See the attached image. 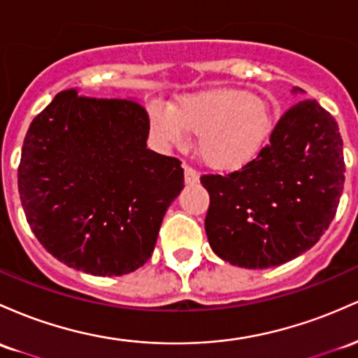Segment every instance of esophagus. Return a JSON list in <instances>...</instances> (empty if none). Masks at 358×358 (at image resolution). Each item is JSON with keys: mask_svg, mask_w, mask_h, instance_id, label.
<instances>
[{"mask_svg": "<svg viewBox=\"0 0 358 358\" xmlns=\"http://www.w3.org/2000/svg\"><path fill=\"white\" fill-rule=\"evenodd\" d=\"M185 183L187 185H195V183H199V173L194 170L192 166H188L185 164Z\"/></svg>", "mask_w": 358, "mask_h": 358, "instance_id": "obj_1", "label": "esophagus"}]
</instances>
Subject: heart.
<instances>
[{
  "instance_id": "heart-1",
  "label": "heart",
  "mask_w": 358,
  "mask_h": 358,
  "mask_svg": "<svg viewBox=\"0 0 358 358\" xmlns=\"http://www.w3.org/2000/svg\"><path fill=\"white\" fill-rule=\"evenodd\" d=\"M149 125L161 143L183 146L199 136L197 149L212 170H241L257 159L273 132L275 113L265 98L248 90L221 88L185 95L170 107L148 105Z\"/></svg>"
}]
</instances>
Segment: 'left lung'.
Wrapping results in <instances>:
<instances>
[{
    "instance_id": "obj_1",
    "label": "left lung",
    "mask_w": 358,
    "mask_h": 358,
    "mask_svg": "<svg viewBox=\"0 0 358 358\" xmlns=\"http://www.w3.org/2000/svg\"><path fill=\"white\" fill-rule=\"evenodd\" d=\"M343 182L338 124L316 100H301L280 117L257 159L229 175L200 178L210 197L212 251L243 268L294 260L328 229Z\"/></svg>"
}]
</instances>
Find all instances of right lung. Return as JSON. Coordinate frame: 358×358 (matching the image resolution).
Instances as JSON below:
<instances>
[{
	"instance_id": "right-lung-1",
	"label": "right lung",
	"mask_w": 358,
	"mask_h": 358,
	"mask_svg": "<svg viewBox=\"0 0 358 358\" xmlns=\"http://www.w3.org/2000/svg\"><path fill=\"white\" fill-rule=\"evenodd\" d=\"M148 136L139 103L74 88L32 120L18 192L30 229L54 258L98 277L131 273L151 258L183 168L148 149Z\"/></svg>"
}]
</instances>
